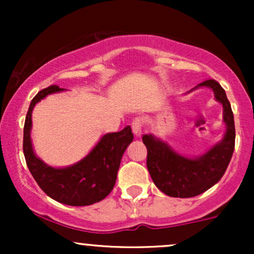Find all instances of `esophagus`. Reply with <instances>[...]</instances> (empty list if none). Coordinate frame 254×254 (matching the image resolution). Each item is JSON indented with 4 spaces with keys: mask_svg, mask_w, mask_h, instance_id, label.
<instances>
[{
    "mask_svg": "<svg viewBox=\"0 0 254 254\" xmlns=\"http://www.w3.org/2000/svg\"><path fill=\"white\" fill-rule=\"evenodd\" d=\"M142 127H143V121L142 118H135L131 123V129H132L133 135L136 137H141L142 135Z\"/></svg>",
    "mask_w": 254,
    "mask_h": 254,
    "instance_id": "esophagus-1",
    "label": "esophagus"
}]
</instances>
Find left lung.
Segmentation results:
<instances>
[{
	"instance_id": "obj_1",
	"label": "left lung",
	"mask_w": 254,
	"mask_h": 254,
	"mask_svg": "<svg viewBox=\"0 0 254 254\" xmlns=\"http://www.w3.org/2000/svg\"><path fill=\"white\" fill-rule=\"evenodd\" d=\"M200 87L210 88L223 107L226 132L220 142L203 155L189 157L178 154L170 144L151 133L142 137L148 150L147 168L151 179L160 191L170 197L190 198L209 190L220 182L234 151V116L226 92L217 81L206 80L189 93Z\"/></svg>"
}]
</instances>
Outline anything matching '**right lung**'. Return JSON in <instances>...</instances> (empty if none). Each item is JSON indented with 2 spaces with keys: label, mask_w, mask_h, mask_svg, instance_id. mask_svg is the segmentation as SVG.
<instances>
[{
  "label": "right lung",
  "mask_w": 254,
  "mask_h": 254,
  "mask_svg": "<svg viewBox=\"0 0 254 254\" xmlns=\"http://www.w3.org/2000/svg\"><path fill=\"white\" fill-rule=\"evenodd\" d=\"M63 88L52 84L40 90L31 101L24 127V155L28 170L39 188L57 202L72 206L90 205L112 191L122 156L133 139L131 127L104 135L83 159L66 167H52L36 155L31 139L34 106Z\"/></svg>",
  "instance_id": "add662e5"
}]
</instances>
